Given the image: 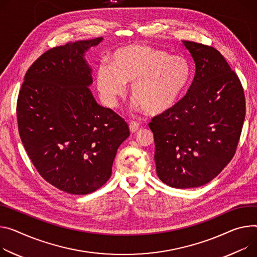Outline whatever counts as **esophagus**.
<instances>
[{
  "label": "esophagus",
  "mask_w": 257,
  "mask_h": 257,
  "mask_svg": "<svg viewBox=\"0 0 257 257\" xmlns=\"http://www.w3.org/2000/svg\"><path fill=\"white\" fill-rule=\"evenodd\" d=\"M129 129H130L131 133H134V132H136L139 129V124L137 122L132 121V122L129 123Z\"/></svg>",
  "instance_id": "34e87169"
}]
</instances>
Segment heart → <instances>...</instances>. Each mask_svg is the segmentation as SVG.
<instances>
[{"label": "heart", "instance_id": "obj_1", "mask_svg": "<svg viewBox=\"0 0 257 257\" xmlns=\"http://www.w3.org/2000/svg\"><path fill=\"white\" fill-rule=\"evenodd\" d=\"M193 77L188 58L149 45H127L112 52L109 64L96 71V86L103 102L115 107L131 83L134 105L152 115L164 114L184 97Z\"/></svg>", "mask_w": 257, "mask_h": 257}]
</instances>
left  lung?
Instances as JSON below:
<instances>
[{"label":"left lung","instance_id":"8db88e82","mask_svg":"<svg viewBox=\"0 0 257 257\" xmlns=\"http://www.w3.org/2000/svg\"><path fill=\"white\" fill-rule=\"evenodd\" d=\"M196 64L182 100L149 124L159 178L176 189L211 181L234 157L245 120L241 82L211 46L182 41Z\"/></svg>","mask_w":257,"mask_h":257}]
</instances>
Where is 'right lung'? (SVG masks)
Masks as SVG:
<instances>
[{
  "instance_id": "add662e5",
  "label": "right lung",
  "mask_w": 257,
  "mask_h": 257,
  "mask_svg": "<svg viewBox=\"0 0 257 257\" xmlns=\"http://www.w3.org/2000/svg\"><path fill=\"white\" fill-rule=\"evenodd\" d=\"M103 39L77 41L42 54L28 69L17 99L21 142L40 175L60 191L86 195L111 175L127 123L93 97L85 52Z\"/></svg>"
}]
</instances>
